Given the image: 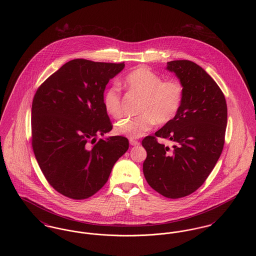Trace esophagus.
<instances>
[{"label": "esophagus", "instance_id": "obj_1", "mask_svg": "<svg viewBox=\"0 0 256 256\" xmlns=\"http://www.w3.org/2000/svg\"><path fill=\"white\" fill-rule=\"evenodd\" d=\"M130 144L132 146H138V145H140V142L137 140H134V139H130Z\"/></svg>", "mask_w": 256, "mask_h": 256}]
</instances>
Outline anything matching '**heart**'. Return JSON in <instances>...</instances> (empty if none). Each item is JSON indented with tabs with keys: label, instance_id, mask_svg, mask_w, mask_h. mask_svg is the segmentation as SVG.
<instances>
[{
	"label": "heart",
	"instance_id": "1",
	"mask_svg": "<svg viewBox=\"0 0 256 256\" xmlns=\"http://www.w3.org/2000/svg\"><path fill=\"white\" fill-rule=\"evenodd\" d=\"M124 84L134 94L143 98L139 106L140 115L124 119L115 126V132L132 139L140 138L154 124H166L178 114L182 104L184 88L178 80L164 78L148 67H139L128 74ZM102 102L106 113L117 119L122 114V97L119 86L108 87Z\"/></svg>",
	"mask_w": 256,
	"mask_h": 256
}]
</instances>
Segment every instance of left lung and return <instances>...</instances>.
Segmentation results:
<instances>
[{
  "label": "left lung",
  "instance_id": "obj_1",
  "mask_svg": "<svg viewBox=\"0 0 256 256\" xmlns=\"http://www.w3.org/2000/svg\"><path fill=\"white\" fill-rule=\"evenodd\" d=\"M167 70L182 84V104L172 122L143 139V172L159 194L180 198L194 193L214 169L224 144L228 106L218 84L195 62L170 61ZM156 136L170 138L173 148L158 144Z\"/></svg>",
  "mask_w": 256,
  "mask_h": 256
}]
</instances>
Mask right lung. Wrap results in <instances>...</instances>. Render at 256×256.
I'll return each instance as SVG.
<instances>
[{
	"label": "right lung",
	"mask_w": 256,
	"mask_h": 256,
	"mask_svg": "<svg viewBox=\"0 0 256 256\" xmlns=\"http://www.w3.org/2000/svg\"><path fill=\"white\" fill-rule=\"evenodd\" d=\"M124 63L73 60L38 87L32 106V145L50 185L61 195L84 200L106 183L128 148L124 136L104 135L112 122L102 97Z\"/></svg>",
	"instance_id": "right-lung-1"
}]
</instances>
